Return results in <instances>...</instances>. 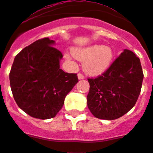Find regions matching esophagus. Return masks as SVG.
<instances>
[{
  "label": "esophagus",
  "instance_id": "1",
  "mask_svg": "<svg viewBox=\"0 0 153 153\" xmlns=\"http://www.w3.org/2000/svg\"><path fill=\"white\" fill-rule=\"evenodd\" d=\"M78 79H79V80H81V79H85V77H84L83 74H78Z\"/></svg>",
  "mask_w": 153,
  "mask_h": 153
}]
</instances>
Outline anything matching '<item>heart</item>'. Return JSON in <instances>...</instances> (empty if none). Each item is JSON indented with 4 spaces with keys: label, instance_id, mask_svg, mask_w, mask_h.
Masks as SVG:
<instances>
[{
    "label": "heart",
    "instance_id": "obj_1",
    "mask_svg": "<svg viewBox=\"0 0 153 153\" xmlns=\"http://www.w3.org/2000/svg\"><path fill=\"white\" fill-rule=\"evenodd\" d=\"M74 57L84 62L83 69L90 75L98 76L108 70L114 59V51L109 47L94 44L73 50Z\"/></svg>",
    "mask_w": 153,
    "mask_h": 153
}]
</instances>
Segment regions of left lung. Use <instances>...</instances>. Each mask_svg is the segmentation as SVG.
Segmentation results:
<instances>
[{
  "instance_id": "8db88e82",
  "label": "left lung",
  "mask_w": 153,
  "mask_h": 153,
  "mask_svg": "<svg viewBox=\"0 0 153 153\" xmlns=\"http://www.w3.org/2000/svg\"><path fill=\"white\" fill-rule=\"evenodd\" d=\"M143 79L140 59L125 49L102 75L88 79L87 106L91 114L109 121L127 114L137 101Z\"/></svg>"
}]
</instances>
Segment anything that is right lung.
Segmentation results:
<instances>
[{"label": "right lung", "mask_w": 153, "mask_h": 153, "mask_svg": "<svg viewBox=\"0 0 153 153\" xmlns=\"http://www.w3.org/2000/svg\"><path fill=\"white\" fill-rule=\"evenodd\" d=\"M49 38L38 39L16 55L9 74L13 98L32 117L52 118L79 82L77 74L60 69L62 55Z\"/></svg>", "instance_id": "1"}]
</instances>
